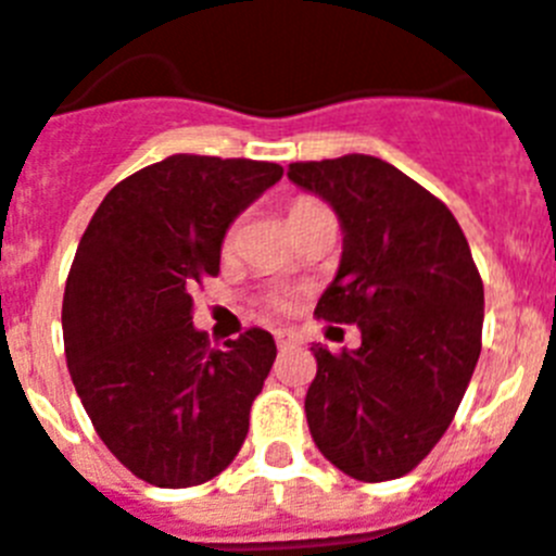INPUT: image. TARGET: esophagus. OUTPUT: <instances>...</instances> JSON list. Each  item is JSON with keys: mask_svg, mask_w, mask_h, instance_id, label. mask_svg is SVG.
<instances>
[{"mask_svg": "<svg viewBox=\"0 0 556 556\" xmlns=\"http://www.w3.org/2000/svg\"><path fill=\"white\" fill-rule=\"evenodd\" d=\"M275 344H278L281 350H287L292 348V344H299V336H295L292 330H275Z\"/></svg>", "mask_w": 556, "mask_h": 556, "instance_id": "1", "label": "esophagus"}]
</instances>
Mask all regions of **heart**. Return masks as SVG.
I'll return each instance as SVG.
<instances>
[{
	"label": "heart",
	"mask_w": 556,
	"mask_h": 556,
	"mask_svg": "<svg viewBox=\"0 0 556 556\" xmlns=\"http://www.w3.org/2000/svg\"><path fill=\"white\" fill-rule=\"evenodd\" d=\"M318 206H321V203L313 201V198H295V201L290 203V208H287L290 226H295L299 220H304V217L309 215V212H315ZM235 247H238V224H229L226 226L224 238H220V250L232 252ZM266 304L275 306V309H283V306H287V301H283V295H278V292H269V295H266Z\"/></svg>",
	"instance_id": "1"
}]
</instances>
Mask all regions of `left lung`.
<instances>
[{
    "label": "left lung",
    "instance_id": "8db88e82",
    "mask_svg": "<svg viewBox=\"0 0 556 556\" xmlns=\"http://www.w3.org/2000/svg\"><path fill=\"white\" fill-rule=\"evenodd\" d=\"M344 229L336 281L315 315L355 324L358 350L315 344L306 425L327 459L362 482L410 473L445 437L482 350L485 290L451 208L370 154L290 163Z\"/></svg>",
    "mask_w": 556,
    "mask_h": 556
}]
</instances>
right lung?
Instances as JSON below:
<instances>
[{
	"instance_id": "1",
	"label": "right lung",
	"mask_w": 556,
	"mask_h": 556,
	"mask_svg": "<svg viewBox=\"0 0 556 556\" xmlns=\"http://www.w3.org/2000/svg\"><path fill=\"white\" fill-rule=\"evenodd\" d=\"M281 175L172 154L119 180L79 238L62 299L71 381L97 437L149 485H203L247 439L275 341L250 327L212 350L192 292L220 273L226 226Z\"/></svg>"
}]
</instances>
